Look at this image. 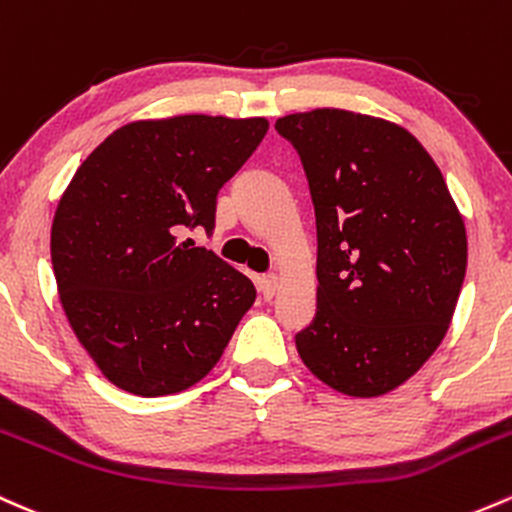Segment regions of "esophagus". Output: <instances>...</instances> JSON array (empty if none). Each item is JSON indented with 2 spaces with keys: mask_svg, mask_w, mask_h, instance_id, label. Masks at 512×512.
I'll return each instance as SVG.
<instances>
[{
  "mask_svg": "<svg viewBox=\"0 0 512 512\" xmlns=\"http://www.w3.org/2000/svg\"><path fill=\"white\" fill-rule=\"evenodd\" d=\"M277 289H279L277 274H265V277L260 279V291H262V296H265V299H272V296L277 294Z\"/></svg>",
  "mask_w": 512,
  "mask_h": 512,
  "instance_id": "34e87169",
  "label": "esophagus"
}]
</instances>
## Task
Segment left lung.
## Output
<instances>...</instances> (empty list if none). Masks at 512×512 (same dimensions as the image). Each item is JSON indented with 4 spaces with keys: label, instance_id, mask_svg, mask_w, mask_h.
I'll list each match as a JSON object with an SVG mask.
<instances>
[{
    "label": "left lung",
    "instance_id": "1",
    "mask_svg": "<svg viewBox=\"0 0 512 512\" xmlns=\"http://www.w3.org/2000/svg\"><path fill=\"white\" fill-rule=\"evenodd\" d=\"M301 157L316 209L318 308L296 333L335 391H393L445 338L466 272V230L440 167L396 123L313 109L274 123Z\"/></svg>",
    "mask_w": 512,
    "mask_h": 512
}]
</instances>
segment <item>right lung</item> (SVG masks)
Returning a JSON list of instances; mask_svg holds the SVG:
<instances>
[{"label": "right lung", "instance_id": "add662e5", "mask_svg": "<svg viewBox=\"0 0 512 512\" xmlns=\"http://www.w3.org/2000/svg\"><path fill=\"white\" fill-rule=\"evenodd\" d=\"M267 128L204 114L133 121L65 189L50 230L60 303L119 389L153 398L194 386L255 303L243 272L182 235L211 233L218 189Z\"/></svg>", "mask_w": 512, "mask_h": 512}]
</instances>
